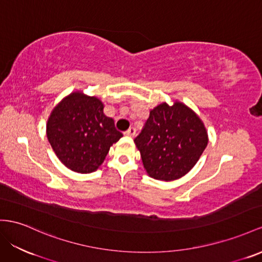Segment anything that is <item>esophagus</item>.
Returning a JSON list of instances; mask_svg holds the SVG:
<instances>
[{
	"label": "esophagus",
	"instance_id": "1",
	"mask_svg": "<svg viewBox=\"0 0 262 262\" xmlns=\"http://www.w3.org/2000/svg\"><path fill=\"white\" fill-rule=\"evenodd\" d=\"M125 135L126 136H129V137H134L136 135V129L134 128V127H130L129 129H127L126 132H125Z\"/></svg>",
	"mask_w": 262,
	"mask_h": 262
}]
</instances>
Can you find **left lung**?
<instances>
[{"instance_id": "left-lung-1", "label": "left lung", "mask_w": 262, "mask_h": 262, "mask_svg": "<svg viewBox=\"0 0 262 262\" xmlns=\"http://www.w3.org/2000/svg\"><path fill=\"white\" fill-rule=\"evenodd\" d=\"M147 173L158 180H175L196 165L208 144L200 118L186 105L163 103L150 111L134 139Z\"/></svg>"}]
</instances>
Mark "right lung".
<instances>
[{
	"label": "right lung",
	"instance_id": "right-lung-1",
	"mask_svg": "<svg viewBox=\"0 0 262 262\" xmlns=\"http://www.w3.org/2000/svg\"><path fill=\"white\" fill-rule=\"evenodd\" d=\"M96 97L72 93L54 110L46 135L58 159L73 171L89 173L102 165L111 146L123 137Z\"/></svg>",
	"mask_w": 262,
	"mask_h": 262
}]
</instances>
